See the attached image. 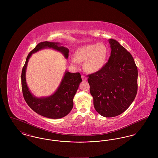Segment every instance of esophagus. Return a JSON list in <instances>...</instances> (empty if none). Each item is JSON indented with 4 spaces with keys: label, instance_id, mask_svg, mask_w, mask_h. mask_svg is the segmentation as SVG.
I'll return each mask as SVG.
<instances>
[{
    "label": "esophagus",
    "instance_id": "1",
    "mask_svg": "<svg viewBox=\"0 0 158 158\" xmlns=\"http://www.w3.org/2000/svg\"><path fill=\"white\" fill-rule=\"evenodd\" d=\"M82 79L83 81H86L87 77L86 76H85L82 75Z\"/></svg>",
    "mask_w": 158,
    "mask_h": 158
}]
</instances>
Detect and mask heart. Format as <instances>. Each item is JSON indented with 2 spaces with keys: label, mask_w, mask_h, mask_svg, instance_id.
I'll list each match as a JSON object with an SVG mask.
<instances>
[{
  "label": "heart",
  "mask_w": 158,
  "mask_h": 158,
  "mask_svg": "<svg viewBox=\"0 0 158 158\" xmlns=\"http://www.w3.org/2000/svg\"><path fill=\"white\" fill-rule=\"evenodd\" d=\"M108 50L102 43L83 45L77 49L74 59L71 63L76 65L77 62L83 63V68L88 73H94L99 70L105 64Z\"/></svg>",
  "instance_id": "obj_1"
}]
</instances>
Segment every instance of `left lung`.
<instances>
[{
	"instance_id": "obj_1",
	"label": "left lung",
	"mask_w": 158,
	"mask_h": 158,
	"mask_svg": "<svg viewBox=\"0 0 158 158\" xmlns=\"http://www.w3.org/2000/svg\"><path fill=\"white\" fill-rule=\"evenodd\" d=\"M111 52L99 70L88 75L94 106L100 115L115 117L131 104L137 92L138 71L134 59L115 40L109 39Z\"/></svg>"
}]
</instances>
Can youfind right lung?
<instances>
[{
    "mask_svg": "<svg viewBox=\"0 0 158 158\" xmlns=\"http://www.w3.org/2000/svg\"><path fill=\"white\" fill-rule=\"evenodd\" d=\"M57 43L44 41L38 43L28 54L21 73V85L23 96L27 104L38 114L49 118L57 119L67 115L72 110L73 99L78 89L82 78L80 73H70L66 72L60 86L56 92L47 98H37L34 97L27 86L25 80V71L28 60L32 53H35L44 48H52L63 53L67 59L69 49L59 46Z\"/></svg>",
    "mask_w": 158,
    "mask_h": 158,
    "instance_id": "obj_1",
    "label": "right lung"
}]
</instances>
